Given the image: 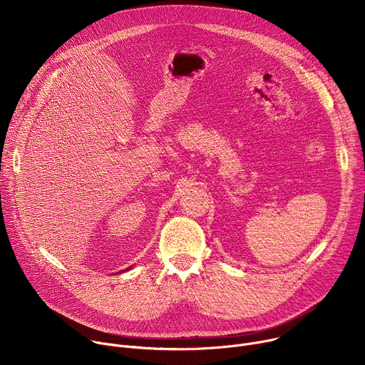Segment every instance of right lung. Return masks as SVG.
I'll return each mask as SVG.
<instances>
[{
	"label": "right lung",
	"instance_id": "right-lung-1",
	"mask_svg": "<svg viewBox=\"0 0 365 365\" xmlns=\"http://www.w3.org/2000/svg\"><path fill=\"white\" fill-rule=\"evenodd\" d=\"M130 269H131V267H130Z\"/></svg>",
	"mask_w": 365,
	"mask_h": 365
}]
</instances>
